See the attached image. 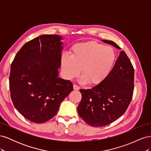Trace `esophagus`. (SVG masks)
Returning a JSON list of instances; mask_svg holds the SVG:
<instances>
[{
  "instance_id": "obj_1",
  "label": "esophagus",
  "mask_w": 151,
  "mask_h": 151,
  "mask_svg": "<svg viewBox=\"0 0 151 151\" xmlns=\"http://www.w3.org/2000/svg\"><path fill=\"white\" fill-rule=\"evenodd\" d=\"M73 87H74V90H79V89H80V88L79 87L77 86V85H76V84H74V86H73Z\"/></svg>"
}]
</instances>
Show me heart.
Here are the masks:
<instances>
[{"instance_id": "1", "label": "heart", "mask_w": 151, "mask_h": 151, "mask_svg": "<svg viewBox=\"0 0 151 151\" xmlns=\"http://www.w3.org/2000/svg\"><path fill=\"white\" fill-rule=\"evenodd\" d=\"M116 54L113 48L96 42L77 43L72 47L70 56L63 54L61 67L65 78L72 80L81 72L80 82L98 85L106 78L115 63Z\"/></svg>"}]
</instances>
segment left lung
Wrapping results in <instances>:
<instances>
[{
  "mask_svg": "<svg viewBox=\"0 0 151 151\" xmlns=\"http://www.w3.org/2000/svg\"><path fill=\"white\" fill-rule=\"evenodd\" d=\"M102 42L121 50L112 41ZM134 69L124 51L101 83L89 89H80L82 99L77 107L79 116L91 127L110 124L129 107L134 89Z\"/></svg>",
  "mask_w": 151,
  "mask_h": 151,
  "instance_id": "8db88e82",
  "label": "left lung"
}]
</instances>
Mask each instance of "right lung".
Returning a JSON list of instances; mask_svg holds the SVG:
<instances>
[{
  "mask_svg": "<svg viewBox=\"0 0 151 151\" xmlns=\"http://www.w3.org/2000/svg\"><path fill=\"white\" fill-rule=\"evenodd\" d=\"M62 37L43 35L24 44L15 56L9 76L14 107L26 119L42 123L55 116L61 102L73 91L58 77Z\"/></svg>",
  "mask_w": 151,
  "mask_h": 151,
  "instance_id": "1",
  "label": "right lung"
}]
</instances>
